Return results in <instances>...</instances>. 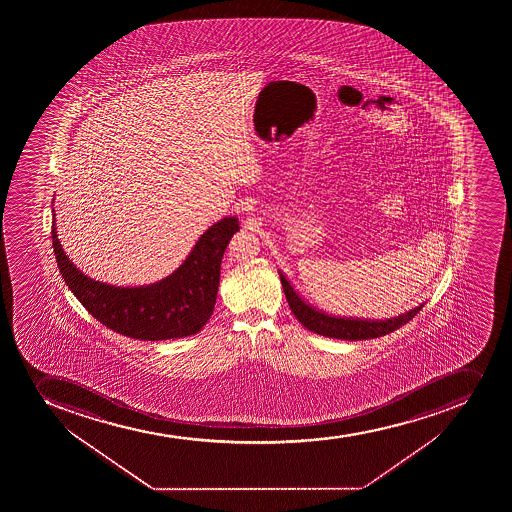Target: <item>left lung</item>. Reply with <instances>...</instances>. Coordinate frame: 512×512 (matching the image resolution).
Instances as JSON below:
<instances>
[{"label":"left lung","mask_w":512,"mask_h":512,"mask_svg":"<svg viewBox=\"0 0 512 512\" xmlns=\"http://www.w3.org/2000/svg\"><path fill=\"white\" fill-rule=\"evenodd\" d=\"M284 294L289 302L290 309L294 312L295 317L305 329L312 330L314 334L324 335L330 339L344 340H367L382 337V335L390 334L394 330L400 329L402 325L407 324L409 320L414 319L419 314L420 307H415L407 314L399 315L395 319L390 320H362V319H342V317H330V315L322 314L305 304L299 295L295 294L294 289L290 287L289 282L284 275L280 274Z\"/></svg>","instance_id":"left-lung-1"}]
</instances>
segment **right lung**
<instances>
[{"mask_svg":"<svg viewBox=\"0 0 512 512\" xmlns=\"http://www.w3.org/2000/svg\"><path fill=\"white\" fill-rule=\"evenodd\" d=\"M235 217L223 218L203 233L182 267L158 284L122 289L88 279L51 238L61 277L90 314L118 334L138 340L180 339L197 334L212 315L220 282V264L233 233Z\"/></svg>","mask_w":512,"mask_h":512,"instance_id":"add662e5","label":"right lung"}]
</instances>
